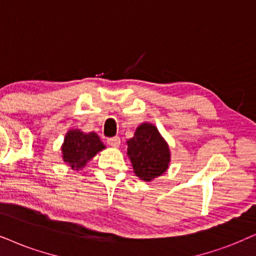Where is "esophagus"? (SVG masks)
Returning a JSON list of instances; mask_svg holds the SVG:
<instances>
[{
    "instance_id": "34e87169",
    "label": "esophagus",
    "mask_w": 256,
    "mask_h": 256,
    "mask_svg": "<svg viewBox=\"0 0 256 256\" xmlns=\"http://www.w3.org/2000/svg\"><path fill=\"white\" fill-rule=\"evenodd\" d=\"M108 144L112 148H118L119 145H120V138L119 137L108 138Z\"/></svg>"
}]
</instances>
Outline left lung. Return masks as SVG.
<instances>
[{
    "mask_svg": "<svg viewBox=\"0 0 256 256\" xmlns=\"http://www.w3.org/2000/svg\"><path fill=\"white\" fill-rule=\"evenodd\" d=\"M128 156L136 176L150 182L162 176L169 168L170 148L154 125L143 122L134 136L126 142Z\"/></svg>",
    "mask_w": 256,
    "mask_h": 256,
    "instance_id": "left-lung-1",
    "label": "left lung"
}]
</instances>
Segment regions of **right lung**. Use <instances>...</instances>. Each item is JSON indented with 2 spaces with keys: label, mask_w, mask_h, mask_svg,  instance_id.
Segmentation results:
<instances>
[{
  "label": "right lung",
  "mask_w": 256,
  "mask_h": 256,
  "mask_svg": "<svg viewBox=\"0 0 256 256\" xmlns=\"http://www.w3.org/2000/svg\"><path fill=\"white\" fill-rule=\"evenodd\" d=\"M104 148L105 145L94 132L84 134L78 128H73L64 136L61 152L64 162H66L72 170H80Z\"/></svg>",
  "instance_id": "obj_1"
}]
</instances>
